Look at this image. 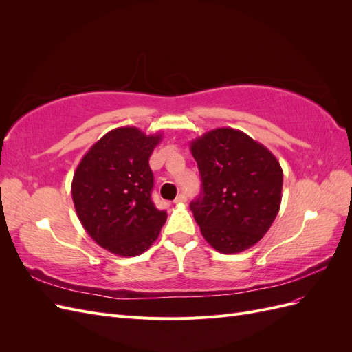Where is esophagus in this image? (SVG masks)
<instances>
[{
  "mask_svg": "<svg viewBox=\"0 0 352 352\" xmlns=\"http://www.w3.org/2000/svg\"><path fill=\"white\" fill-rule=\"evenodd\" d=\"M188 197L185 194H179L176 198H175V204H184V202H186Z\"/></svg>",
  "mask_w": 352,
  "mask_h": 352,
  "instance_id": "obj_1",
  "label": "esophagus"
}]
</instances>
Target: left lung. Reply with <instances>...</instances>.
Segmentation results:
<instances>
[{
    "instance_id": "8db88e82",
    "label": "left lung",
    "mask_w": 352,
    "mask_h": 352,
    "mask_svg": "<svg viewBox=\"0 0 352 352\" xmlns=\"http://www.w3.org/2000/svg\"><path fill=\"white\" fill-rule=\"evenodd\" d=\"M202 194L190 202L202 236L221 254L257 243L278 216L283 172L270 150L232 127H217L190 142Z\"/></svg>"
}]
</instances>
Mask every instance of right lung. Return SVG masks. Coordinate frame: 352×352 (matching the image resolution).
Returning <instances> with one entry per match:
<instances>
[{
    "instance_id": "1",
    "label": "right lung",
    "mask_w": 352,
    "mask_h": 352,
    "mask_svg": "<svg viewBox=\"0 0 352 352\" xmlns=\"http://www.w3.org/2000/svg\"><path fill=\"white\" fill-rule=\"evenodd\" d=\"M162 133L117 127L95 142L72 180L76 214L100 247L120 257L145 252L160 235L167 212L151 199L150 157Z\"/></svg>"
}]
</instances>
